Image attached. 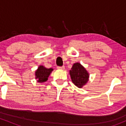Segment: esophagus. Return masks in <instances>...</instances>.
Wrapping results in <instances>:
<instances>
[{
	"instance_id": "esophagus-1",
	"label": "esophagus",
	"mask_w": 126,
	"mask_h": 126,
	"mask_svg": "<svg viewBox=\"0 0 126 126\" xmlns=\"http://www.w3.org/2000/svg\"><path fill=\"white\" fill-rule=\"evenodd\" d=\"M57 69L63 70V69H64V66H58L57 67Z\"/></svg>"
}]
</instances>
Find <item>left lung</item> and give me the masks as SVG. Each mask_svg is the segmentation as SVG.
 Returning a JSON list of instances; mask_svg holds the SVG:
<instances>
[{
    "label": "left lung",
    "mask_w": 126,
    "mask_h": 126,
    "mask_svg": "<svg viewBox=\"0 0 126 126\" xmlns=\"http://www.w3.org/2000/svg\"><path fill=\"white\" fill-rule=\"evenodd\" d=\"M72 83L79 88H82L88 82L89 72L80 63H75L69 71Z\"/></svg>",
    "instance_id": "obj_1"
}]
</instances>
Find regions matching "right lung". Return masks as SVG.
<instances>
[{"label": "right lung", "instance_id": "1", "mask_svg": "<svg viewBox=\"0 0 126 126\" xmlns=\"http://www.w3.org/2000/svg\"><path fill=\"white\" fill-rule=\"evenodd\" d=\"M54 69L52 68H47L43 65H39L38 69L35 71V79L39 83L46 82L50 73Z\"/></svg>", "mask_w": 126, "mask_h": 126}]
</instances>
